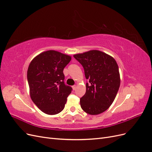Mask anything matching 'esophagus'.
<instances>
[{"instance_id": "34e87169", "label": "esophagus", "mask_w": 152, "mask_h": 152, "mask_svg": "<svg viewBox=\"0 0 152 152\" xmlns=\"http://www.w3.org/2000/svg\"><path fill=\"white\" fill-rule=\"evenodd\" d=\"M76 88H77V86L76 85H74V86H72V89L74 90V91L76 89Z\"/></svg>"}]
</instances>
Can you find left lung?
I'll return each instance as SVG.
<instances>
[{
	"mask_svg": "<svg viewBox=\"0 0 152 152\" xmlns=\"http://www.w3.org/2000/svg\"><path fill=\"white\" fill-rule=\"evenodd\" d=\"M84 69L86 92L80 99L82 109L90 115L106 111L116 97L121 84L118 66L115 59L98 50L73 55Z\"/></svg>",
	"mask_w": 152,
	"mask_h": 152,
	"instance_id": "8db88e82",
	"label": "left lung"
}]
</instances>
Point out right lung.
I'll list each match as a JSON object with an SVG mask.
<instances>
[{"label":"right lung","instance_id":"obj_1","mask_svg":"<svg viewBox=\"0 0 152 152\" xmlns=\"http://www.w3.org/2000/svg\"><path fill=\"white\" fill-rule=\"evenodd\" d=\"M72 57L54 50L43 52L30 62L27 79L31 100L41 111L56 115L65 108L72 88L64 82L63 70Z\"/></svg>","mask_w":152,"mask_h":152}]
</instances>
